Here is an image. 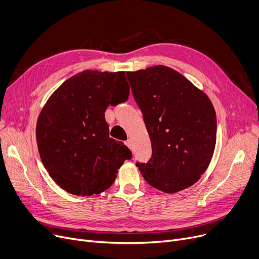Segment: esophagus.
I'll list each match as a JSON object with an SVG mask.
<instances>
[{
    "mask_svg": "<svg viewBox=\"0 0 259 259\" xmlns=\"http://www.w3.org/2000/svg\"><path fill=\"white\" fill-rule=\"evenodd\" d=\"M126 145H127V147H129L130 149H131V147H132V141L129 139L128 141H126V143H125Z\"/></svg>",
    "mask_w": 259,
    "mask_h": 259,
    "instance_id": "esophagus-1",
    "label": "esophagus"
}]
</instances>
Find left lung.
I'll use <instances>...</instances> for the list:
<instances>
[{
	"mask_svg": "<svg viewBox=\"0 0 259 259\" xmlns=\"http://www.w3.org/2000/svg\"><path fill=\"white\" fill-rule=\"evenodd\" d=\"M126 73L152 146L150 160L137 164L143 178L169 194L191 187L214 153L212 102L182 73L164 65Z\"/></svg>",
	"mask_w": 259,
	"mask_h": 259,
	"instance_id": "1",
	"label": "left lung"
}]
</instances>
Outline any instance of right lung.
I'll use <instances>...</instances> for the list:
<instances>
[{"mask_svg": "<svg viewBox=\"0 0 259 259\" xmlns=\"http://www.w3.org/2000/svg\"><path fill=\"white\" fill-rule=\"evenodd\" d=\"M124 71L85 70L65 80L40 110L36 143L51 179L73 195H97L110 187L132 153L109 138L105 111L128 100Z\"/></svg>", "mask_w": 259, "mask_h": 259, "instance_id": "add662e5", "label": "right lung"}]
</instances>
